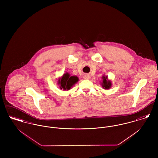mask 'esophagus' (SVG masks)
Instances as JSON below:
<instances>
[{"instance_id": "34e87169", "label": "esophagus", "mask_w": 158, "mask_h": 158, "mask_svg": "<svg viewBox=\"0 0 158 158\" xmlns=\"http://www.w3.org/2000/svg\"><path fill=\"white\" fill-rule=\"evenodd\" d=\"M83 78H84L85 79L88 80V79L90 78V76H89V74H85V75H83Z\"/></svg>"}]
</instances>
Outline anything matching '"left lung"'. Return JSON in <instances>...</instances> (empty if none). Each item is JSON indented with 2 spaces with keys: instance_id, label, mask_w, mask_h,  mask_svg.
Instances as JSON below:
<instances>
[{
  "instance_id": "1",
  "label": "left lung",
  "mask_w": 158,
  "mask_h": 158,
  "mask_svg": "<svg viewBox=\"0 0 158 158\" xmlns=\"http://www.w3.org/2000/svg\"><path fill=\"white\" fill-rule=\"evenodd\" d=\"M102 79H103V81L102 82L101 84H102V86L103 87V88L104 89H110L112 86L111 81L108 80L107 76H105V75H103L102 77Z\"/></svg>"
}]
</instances>
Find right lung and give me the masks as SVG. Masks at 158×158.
Masks as SVG:
<instances>
[{
    "instance_id": "right-lung-1",
    "label": "right lung",
    "mask_w": 158,
    "mask_h": 158,
    "mask_svg": "<svg viewBox=\"0 0 158 158\" xmlns=\"http://www.w3.org/2000/svg\"><path fill=\"white\" fill-rule=\"evenodd\" d=\"M78 81V78L77 76H70V74L66 72L58 80V85L60 89L63 90H69L70 88Z\"/></svg>"
}]
</instances>
